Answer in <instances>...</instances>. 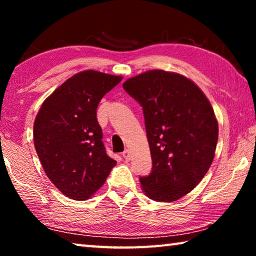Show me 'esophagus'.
<instances>
[{
  "instance_id": "34e87169",
  "label": "esophagus",
  "mask_w": 256,
  "mask_h": 256,
  "mask_svg": "<svg viewBox=\"0 0 256 256\" xmlns=\"http://www.w3.org/2000/svg\"><path fill=\"white\" fill-rule=\"evenodd\" d=\"M122 156H123V158H124L125 160H126V162H128L130 158H131V156H130V151H128V150H125V151H123Z\"/></svg>"
}]
</instances>
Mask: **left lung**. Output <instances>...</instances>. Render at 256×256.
<instances>
[{
  "mask_svg": "<svg viewBox=\"0 0 256 256\" xmlns=\"http://www.w3.org/2000/svg\"><path fill=\"white\" fill-rule=\"evenodd\" d=\"M123 88L144 115L152 170L140 177L146 196L158 202L183 198L200 183L212 164L218 122L210 102L188 78L150 70Z\"/></svg>",
  "mask_w": 256,
  "mask_h": 256,
  "instance_id": "1",
  "label": "left lung"
}]
</instances>
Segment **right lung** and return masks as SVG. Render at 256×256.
<instances>
[{"instance_id": "add662e5", "label": "right lung", "mask_w": 256, "mask_h": 256, "mask_svg": "<svg viewBox=\"0 0 256 256\" xmlns=\"http://www.w3.org/2000/svg\"><path fill=\"white\" fill-rule=\"evenodd\" d=\"M122 76L79 72L42 102L34 123V144L48 178L64 196L86 200L104 185L114 159L107 156L97 107Z\"/></svg>"}]
</instances>
